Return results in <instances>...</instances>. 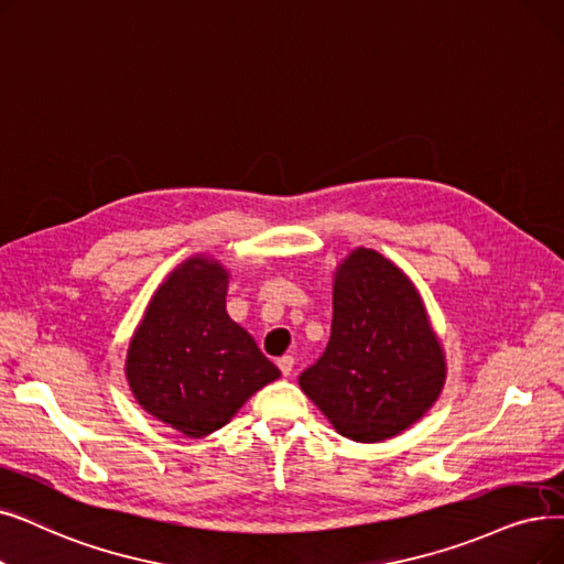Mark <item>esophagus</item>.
I'll return each instance as SVG.
<instances>
[{"label": "esophagus", "instance_id": "1", "mask_svg": "<svg viewBox=\"0 0 564 564\" xmlns=\"http://www.w3.org/2000/svg\"><path fill=\"white\" fill-rule=\"evenodd\" d=\"M276 364H279V369H281L283 376H290L292 369H295V357H292V355H283V357H279Z\"/></svg>", "mask_w": 564, "mask_h": 564}]
</instances>
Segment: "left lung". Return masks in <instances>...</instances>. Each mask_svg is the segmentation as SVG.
<instances>
[{
	"mask_svg": "<svg viewBox=\"0 0 564 564\" xmlns=\"http://www.w3.org/2000/svg\"><path fill=\"white\" fill-rule=\"evenodd\" d=\"M332 336L300 376L304 394L355 443H382L422 420L447 378L417 288L373 249L334 272Z\"/></svg>",
	"mask_w": 564,
	"mask_h": 564,
	"instance_id": "left-lung-1",
	"label": "left lung"
}]
</instances>
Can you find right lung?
<instances>
[{
    "label": "right lung",
    "mask_w": 564,
    "mask_h": 564,
    "mask_svg": "<svg viewBox=\"0 0 564 564\" xmlns=\"http://www.w3.org/2000/svg\"><path fill=\"white\" fill-rule=\"evenodd\" d=\"M228 269L193 256L147 304L129 343L127 380L135 401L188 437L226 426L281 371L226 311Z\"/></svg>",
    "instance_id": "obj_1"
}]
</instances>
